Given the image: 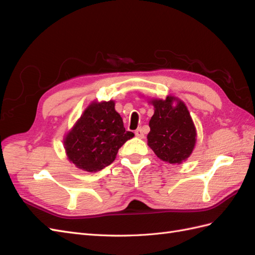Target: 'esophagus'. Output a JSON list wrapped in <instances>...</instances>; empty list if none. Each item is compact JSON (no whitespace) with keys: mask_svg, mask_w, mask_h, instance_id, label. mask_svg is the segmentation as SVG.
I'll return each instance as SVG.
<instances>
[{"mask_svg":"<svg viewBox=\"0 0 255 255\" xmlns=\"http://www.w3.org/2000/svg\"><path fill=\"white\" fill-rule=\"evenodd\" d=\"M135 135H136V137H138V138H143V137H144V134H143L141 128H137V129L135 130Z\"/></svg>","mask_w":255,"mask_h":255,"instance_id":"34e87169","label":"esophagus"}]
</instances>
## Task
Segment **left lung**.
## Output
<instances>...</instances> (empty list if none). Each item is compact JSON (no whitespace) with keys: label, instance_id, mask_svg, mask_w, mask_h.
Segmentation results:
<instances>
[{"label":"left lung","instance_id":"obj_1","mask_svg":"<svg viewBox=\"0 0 255 255\" xmlns=\"http://www.w3.org/2000/svg\"><path fill=\"white\" fill-rule=\"evenodd\" d=\"M174 101L177 104L173 107ZM151 103L154 115L149 122L148 144L161 160L181 164L194 150L197 136L187 107L173 97Z\"/></svg>","mask_w":255,"mask_h":255}]
</instances>
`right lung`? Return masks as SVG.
<instances>
[{"instance_id": "add662e5", "label": "right lung", "mask_w": 255, "mask_h": 255, "mask_svg": "<svg viewBox=\"0 0 255 255\" xmlns=\"http://www.w3.org/2000/svg\"><path fill=\"white\" fill-rule=\"evenodd\" d=\"M133 136L110 101L89 105L64 142L68 158L76 167L96 172L111 165L121 145Z\"/></svg>"}]
</instances>
